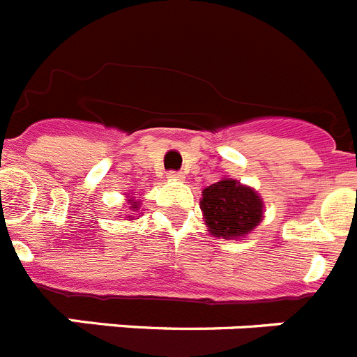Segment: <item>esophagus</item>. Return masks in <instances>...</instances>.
I'll use <instances>...</instances> for the list:
<instances>
[{"instance_id":"34e87169","label":"esophagus","mask_w":357,"mask_h":357,"mask_svg":"<svg viewBox=\"0 0 357 357\" xmlns=\"http://www.w3.org/2000/svg\"><path fill=\"white\" fill-rule=\"evenodd\" d=\"M170 181H185V174L183 172H169Z\"/></svg>"}]
</instances>
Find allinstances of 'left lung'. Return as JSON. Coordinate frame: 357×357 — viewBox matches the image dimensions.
Returning <instances> with one entry per match:
<instances>
[{
	"mask_svg": "<svg viewBox=\"0 0 357 357\" xmlns=\"http://www.w3.org/2000/svg\"><path fill=\"white\" fill-rule=\"evenodd\" d=\"M199 208L208 232L218 239L239 241L265 218V203L256 188L229 176L203 188Z\"/></svg>",
	"mask_w": 357,
	"mask_h": 357,
	"instance_id": "1",
	"label": "left lung"
}]
</instances>
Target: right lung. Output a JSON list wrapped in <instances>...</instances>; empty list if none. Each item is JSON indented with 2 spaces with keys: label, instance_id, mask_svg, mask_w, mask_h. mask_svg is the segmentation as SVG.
Segmentation results:
<instances>
[{
  "label": "right lung",
  "instance_id": "1",
  "mask_svg": "<svg viewBox=\"0 0 357 357\" xmlns=\"http://www.w3.org/2000/svg\"><path fill=\"white\" fill-rule=\"evenodd\" d=\"M125 197H127V211H130V214L127 215L128 221L139 220V214H134V212L139 211L142 202H139V199H136V196H134V194H125Z\"/></svg>",
  "mask_w": 357,
  "mask_h": 357
}]
</instances>
